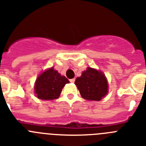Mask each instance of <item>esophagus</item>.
<instances>
[{"mask_svg": "<svg viewBox=\"0 0 146 146\" xmlns=\"http://www.w3.org/2000/svg\"><path fill=\"white\" fill-rule=\"evenodd\" d=\"M75 78H72V79H70V82H71V83H74L75 82Z\"/></svg>", "mask_w": 146, "mask_h": 146, "instance_id": "obj_1", "label": "esophagus"}]
</instances>
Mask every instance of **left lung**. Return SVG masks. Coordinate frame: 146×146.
I'll list each match as a JSON object with an SVG mask.
<instances>
[{"instance_id": "left-lung-1", "label": "left lung", "mask_w": 146, "mask_h": 146, "mask_svg": "<svg viewBox=\"0 0 146 146\" xmlns=\"http://www.w3.org/2000/svg\"><path fill=\"white\" fill-rule=\"evenodd\" d=\"M81 97L88 100L99 101L108 93V84L106 76L101 71L87 68L75 81Z\"/></svg>"}]
</instances>
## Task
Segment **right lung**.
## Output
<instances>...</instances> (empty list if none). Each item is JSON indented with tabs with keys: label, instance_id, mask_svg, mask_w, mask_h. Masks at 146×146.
<instances>
[{
	"label": "right lung",
	"instance_id": "1",
	"mask_svg": "<svg viewBox=\"0 0 146 146\" xmlns=\"http://www.w3.org/2000/svg\"><path fill=\"white\" fill-rule=\"evenodd\" d=\"M68 83V78L51 68L38 77L35 84V93L40 100L57 99L62 88Z\"/></svg>",
	"mask_w": 146,
	"mask_h": 146
}]
</instances>
